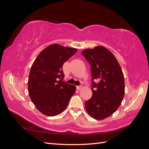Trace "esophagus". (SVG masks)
<instances>
[{
	"label": "esophagus",
	"mask_w": 149,
	"mask_h": 149,
	"mask_svg": "<svg viewBox=\"0 0 149 149\" xmlns=\"http://www.w3.org/2000/svg\"><path fill=\"white\" fill-rule=\"evenodd\" d=\"M81 88H82V86L81 85V86H76V89H77L78 90H81Z\"/></svg>",
	"instance_id": "34e87169"
}]
</instances>
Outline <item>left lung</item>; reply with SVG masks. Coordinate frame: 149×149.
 Here are the masks:
<instances>
[{
  "instance_id": "obj_1",
  "label": "left lung",
  "mask_w": 149,
  "mask_h": 149,
  "mask_svg": "<svg viewBox=\"0 0 149 149\" xmlns=\"http://www.w3.org/2000/svg\"><path fill=\"white\" fill-rule=\"evenodd\" d=\"M81 53L91 66L92 76L93 96L85 102L86 110L92 118L102 120L116 112L123 100V71L113 54L102 46L84 49Z\"/></svg>"
}]
</instances>
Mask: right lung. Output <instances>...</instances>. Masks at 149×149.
<instances>
[{
  "label": "right lung",
  "instance_id": "1",
  "mask_svg": "<svg viewBox=\"0 0 149 149\" xmlns=\"http://www.w3.org/2000/svg\"><path fill=\"white\" fill-rule=\"evenodd\" d=\"M78 49L53 44L40 53L31 67L28 81L30 97L42 114L55 116L68 106L76 91L74 85L60 79L64 78L62 67Z\"/></svg>",
  "mask_w": 149,
  "mask_h": 149
}]
</instances>
